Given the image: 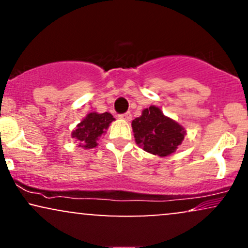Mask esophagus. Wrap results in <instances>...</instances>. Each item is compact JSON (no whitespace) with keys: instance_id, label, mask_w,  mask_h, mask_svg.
<instances>
[{"instance_id":"esophagus-1","label":"esophagus","mask_w":248,"mask_h":248,"mask_svg":"<svg viewBox=\"0 0 248 248\" xmlns=\"http://www.w3.org/2000/svg\"><path fill=\"white\" fill-rule=\"evenodd\" d=\"M119 118L122 119V120H124V121H129L130 119H132V114H130V112H126V113H124V114L119 115Z\"/></svg>"}]
</instances>
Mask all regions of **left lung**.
<instances>
[{
	"label": "left lung",
	"mask_w": 248,
	"mask_h": 248,
	"mask_svg": "<svg viewBox=\"0 0 248 248\" xmlns=\"http://www.w3.org/2000/svg\"><path fill=\"white\" fill-rule=\"evenodd\" d=\"M136 143L154 155L168 156L175 153L183 141L186 130L177 122L167 118L158 107L150 106L132 122Z\"/></svg>",
	"instance_id": "left-lung-1"
}]
</instances>
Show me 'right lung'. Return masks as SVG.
I'll return each mask as SVG.
<instances>
[{"label": "right lung", "instance_id": "1", "mask_svg": "<svg viewBox=\"0 0 248 248\" xmlns=\"http://www.w3.org/2000/svg\"><path fill=\"white\" fill-rule=\"evenodd\" d=\"M114 120L110 113H90L72 132V138L80 142V146L90 149L94 148L99 136L106 133L109 124Z\"/></svg>", "mask_w": 248, "mask_h": 248}]
</instances>
